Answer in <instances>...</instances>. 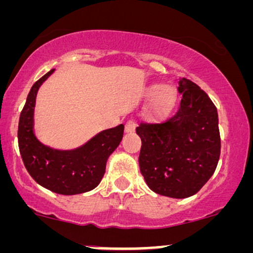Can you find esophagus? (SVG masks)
<instances>
[{"mask_svg":"<svg viewBox=\"0 0 253 253\" xmlns=\"http://www.w3.org/2000/svg\"><path fill=\"white\" fill-rule=\"evenodd\" d=\"M135 127H136V123L133 120H129L126 123V132L127 133H131L135 131Z\"/></svg>","mask_w":253,"mask_h":253,"instance_id":"1","label":"esophagus"}]
</instances>
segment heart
Listing matches in <instances>:
<instances>
[{
    "mask_svg": "<svg viewBox=\"0 0 253 253\" xmlns=\"http://www.w3.org/2000/svg\"><path fill=\"white\" fill-rule=\"evenodd\" d=\"M144 96L152 98L146 110V117L150 120H158L167 116L172 110L177 101V93L170 85L151 84L145 89Z\"/></svg>",
    "mask_w": 253,
    "mask_h": 253,
    "instance_id": "heart-1",
    "label": "heart"
}]
</instances>
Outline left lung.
I'll return each instance as SVG.
<instances>
[{"label": "left lung", "instance_id": "left-lung-1", "mask_svg": "<svg viewBox=\"0 0 253 253\" xmlns=\"http://www.w3.org/2000/svg\"><path fill=\"white\" fill-rule=\"evenodd\" d=\"M178 111L136 127L139 169L152 191L171 198L197 193L216 170L220 155L217 108L196 83L178 79Z\"/></svg>", "mask_w": 253, "mask_h": 253}]
</instances>
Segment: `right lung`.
Listing matches in <instances>:
<instances>
[{
  "label": "right lung",
  "mask_w": 253,
  "mask_h": 253,
  "mask_svg": "<svg viewBox=\"0 0 253 253\" xmlns=\"http://www.w3.org/2000/svg\"><path fill=\"white\" fill-rule=\"evenodd\" d=\"M51 69L31 86L18 122V148L24 167L37 184L60 195H79L95 189L104 176L108 158L123 138L124 126L103 130L74 150L43 144L35 135L36 96Z\"/></svg>",
  "instance_id": "obj_1"
}]
</instances>
